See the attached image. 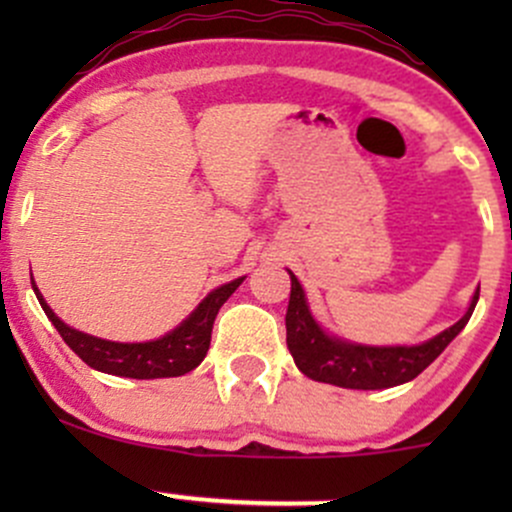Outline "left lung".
Wrapping results in <instances>:
<instances>
[{
  "mask_svg": "<svg viewBox=\"0 0 512 512\" xmlns=\"http://www.w3.org/2000/svg\"><path fill=\"white\" fill-rule=\"evenodd\" d=\"M289 280H292V292H289L285 317L287 349L297 369L309 379L322 381V384L361 391L391 389V386L416 379L461 334V329L466 327L473 309H476L480 294L478 287L473 292L466 314L453 327L443 329L428 342L414 344V347H399V344L396 347H371V344H356L337 337V334H329L314 319L307 294H304L294 272H289Z\"/></svg>",
  "mask_w": 512,
  "mask_h": 512,
  "instance_id": "left-lung-1",
  "label": "left lung"
}]
</instances>
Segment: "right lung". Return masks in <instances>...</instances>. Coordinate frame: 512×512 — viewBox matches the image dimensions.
Wrapping results in <instances>:
<instances>
[{
	"instance_id": "right-lung-1",
	"label": "right lung",
	"mask_w": 512,
	"mask_h": 512,
	"mask_svg": "<svg viewBox=\"0 0 512 512\" xmlns=\"http://www.w3.org/2000/svg\"><path fill=\"white\" fill-rule=\"evenodd\" d=\"M242 280L245 277H237V280L213 289L178 327L170 329L163 337L151 339V342H111V339L79 332V329L69 327V324L56 317L54 309L41 297L34 280L32 287L41 309L56 327V332L61 334V339L91 369L103 371V374L126 376V379H168V376L188 374L205 359L210 349L215 317H218L227 297L242 285Z\"/></svg>"
}]
</instances>
